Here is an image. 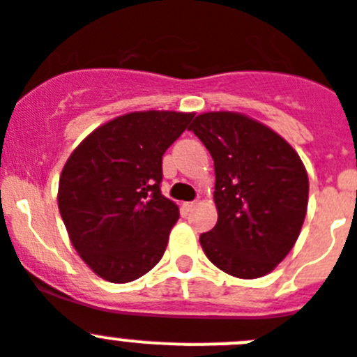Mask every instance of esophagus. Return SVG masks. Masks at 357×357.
Here are the masks:
<instances>
[{
    "mask_svg": "<svg viewBox=\"0 0 357 357\" xmlns=\"http://www.w3.org/2000/svg\"><path fill=\"white\" fill-rule=\"evenodd\" d=\"M195 208V202H183V209L185 211H192Z\"/></svg>",
    "mask_w": 357,
    "mask_h": 357,
    "instance_id": "34e87169",
    "label": "esophagus"
}]
</instances>
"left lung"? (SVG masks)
<instances>
[{"label": "left lung", "mask_w": 357, "mask_h": 357, "mask_svg": "<svg viewBox=\"0 0 357 357\" xmlns=\"http://www.w3.org/2000/svg\"><path fill=\"white\" fill-rule=\"evenodd\" d=\"M215 162L218 222L201 234L206 257L236 278H261L294 246L308 206V174L291 144L239 112H204L190 125Z\"/></svg>", "instance_id": "8db88e82"}]
</instances>
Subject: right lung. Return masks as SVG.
Instances as JSON below:
<instances>
[{"mask_svg":"<svg viewBox=\"0 0 357 357\" xmlns=\"http://www.w3.org/2000/svg\"><path fill=\"white\" fill-rule=\"evenodd\" d=\"M194 112H128L93 130L59 176L70 241L100 278L126 284L162 259L178 206L160 192L162 156Z\"/></svg>","mask_w":357,"mask_h":357,"instance_id":"1","label":"right lung"}]
</instances>
